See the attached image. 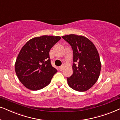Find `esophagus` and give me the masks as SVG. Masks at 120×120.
Returning a JSON list of instances; mask_svg holds the SVG:
<instances>
[{"label": "esophagus", "mask_w": 120, "mask_h": 120, "mask_svg": "<svg viewBox=\"0 0 120 120\" xmlns=\"http://www.w3.org/2000/svg\"><path fill=\"white\" fill-rule=\"evenodd\" d=\"M63 68H64V65L63 64V65H62V66L60 67H59V70H60V71H62V70L63 69Z\"/></svg>", "instance_id": "34e87169"}]
</instances>
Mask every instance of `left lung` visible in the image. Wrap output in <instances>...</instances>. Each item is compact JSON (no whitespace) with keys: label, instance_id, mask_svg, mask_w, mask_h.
Returning a JSON list of instances; mask_svg holds the SVG:
<instances>
[{"label":"left lung","instance_id":"obj_1","mask_svg":"<svg viewBox=\"0 0 120 120\" xmlns=\"http://www.w3.org/2000/svg\"><path fill=\"white\" fill-rule=\"evenodd\" d=\"M73 52V73L67 78L69 86L78 91H85L97 82L101 71L99 53L92 42L83 36L74 34L62 36Z\"/></svg>","mask_w":120,"mask_h":120}]
</instances>
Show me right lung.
<instances>
[{"label":"right lung","mask_w":120,"mask_h":120,"mask_svg":"<svg viewBox=\"0 0 120 120\" xmlns=\"http://www.w3.org/2000/svg\"><path fill=\"white\" fill-rule=\"evenodd\" d=\"M60 38L47 35L34 37L22 47L16 58L15 69L26 88L38 90L50 83L57 70L51 65L49 51Z\"/></svg>","instance_id":"1"}]
</instances>
